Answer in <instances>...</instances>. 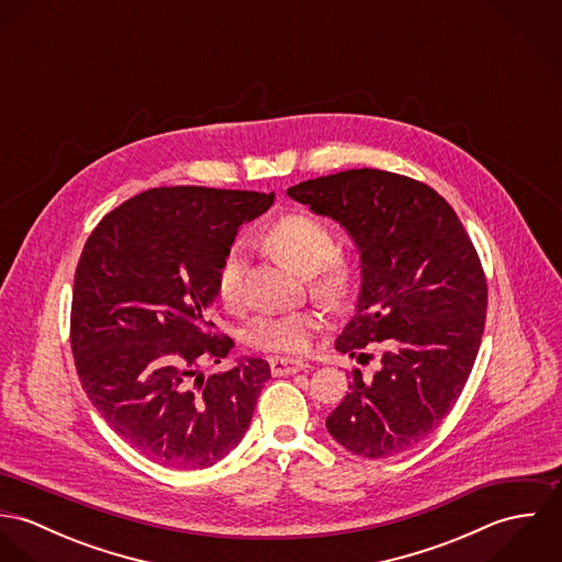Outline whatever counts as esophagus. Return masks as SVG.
I'll return each mask as SVG.
<instances>
[{
	"instance_id": "esophagus-1",
	"label": "esophagus",
	"mask_w": 562,
	"mask_h": 562,
	"mask_svg": "<svg viewBox=\"0 0 562 562\" xmlns=\"http://www.w3.org/2000/svg\"><path fill=\"white\" fill-rule=\"evenodd\" d=\"M305 368V363L303 361H299V359H270V370H272V374L274 376H285V374H296V372H301Z\"/></svg>"
}]
</instances>
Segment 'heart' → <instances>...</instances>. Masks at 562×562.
<instances>
[{"mask_svg":"<svg viewBox=\"0 0 562 562\" xmlns=\"http://www.w3.org/2000/svg\"><path fill=\"white\" fill-rule=\"evenodd\" d=\"M259 241L274 259L305 274L310 292L328 307L346 305L359 285L361 263L357 252L346 246H335L330 227L316 216L303 212L281 216L263 229ZM241 274L244 252L240 246H232L221 261L216 279L218 296L229 310L241 305ZM322 326L324 318L316 310L266 314L250 322L248 341L266 352L303 355L310 350Z\"/></svg>","mask_w":562,"mask_h":562,"instance_id":"1","label":"heart"}]
</instances>
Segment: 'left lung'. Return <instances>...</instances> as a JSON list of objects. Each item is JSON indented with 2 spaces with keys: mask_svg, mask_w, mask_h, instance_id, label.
I'll return each instance as SVG.
<instances>
[{
  "mask_svg": "<svg viewBox=\"0 0 562 562\" xmlns=\"http://www.w3.org/2000/svg\"><path fill=\"white\" fill-rule=\"evenodd\" d=\"M288 194L339 223L359 250L361 290L335 348L383 352L372 379L352 372L326 430L366 459L404 452L443 422L474 368L486 312L479 252L448 201L404 175L352 168Z\"/></svg>",
  "mask_w": 562,
  "mask_h": 562,
  "instance_id": "1",
  "label": "left lung"
}]
</instances>
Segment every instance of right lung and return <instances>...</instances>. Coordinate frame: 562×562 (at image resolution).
<instances>
[{
	"label": "right lung",
	"mask_w": 562,
	"mask_h": 562,
	"mask_svg": "<svg viewBox=\"0 0 562 562\" xmlns=\"http://www.w3.org/2000/svg\"><path fill=\"white\" fill-rule=\"evenodd\" d=\"M274 192L177 186L147 190L110 212L83 244L71 307L81 387L108 426L143 457L205 470L244 437L270 379L263 359L210 379L234 348L207 314L225 252Z\"/></svg>",
	"instance_id": "obj_1"
}]
</instances>
